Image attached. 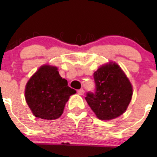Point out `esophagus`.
Instances as JSON below:
<instances>
[{"instance_id":"obj_1","label":"esophagus","mask_w":157,"mask_h":157,"mask_svg":"<svg viewBox=\"0 0 157 157\" xmlns=\"http://www.w3.org/2000/svg\"><path fill=\"white\" fill-rule=\"evenodd\" d=\"M77 93H78L79 95H83V93H84V90H83V89H80V90H79L78 91H77Z\"/></svg>"}]
</instances>
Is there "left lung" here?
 Wrapping results in <instances>:
<instances>
[{"label": "left lung", "instance_id": "1", "mask_svg": "<svg viewBox=\"0 0 157 157\" xmlns=\"http://www.w3.org/2000/svg\"><path fill=\"white\" fill-rule=\"evenodd\" d=\"M96 89L85 99L98 118L110 120L122 115L131 97L132 86L118 64L103 65L93 74Z\"/></svg>", "mask_w": 157, "mask_h": 157}]
</instances>
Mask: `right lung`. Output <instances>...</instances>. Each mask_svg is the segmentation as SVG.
Masks as SVG:
<instances>
[{
  "mask_svg": "<svg viewBox=\"0 0 157 157\" xmlns=\"http://www.w3.org/2000/svg\"><path fill=\"white\" fill-rule=\"evenodd\" d=\"M76 90L59 75L58 68L44 65L29 79L25 90L26 101L33 115L53 120L63 113L65 103Z\"/></svg>",
  "mask_w": 157,
  "mask_h": 157,
  "instance_id": "obj_1",
  "label": "right lung"
}]
</instances>
